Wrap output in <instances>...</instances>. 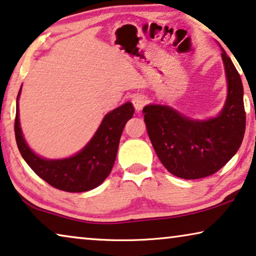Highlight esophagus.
Masks as SVG:
<instances>
[{
	"instance_id": "1",
	"label": "esophagus",
	"mask_w": 256,
	"mask_h": 256,
	"mask_svg": "<svg viewBox=\"0 0 256 256\" xmlns=\"http://www.w3.org/2000/svg\"><path fill=\"white\" fill-rule=\"evenodd\" d=\"M146 97L143 94H136L134 98H132V105H134L136 110H140L146 106Z\"/></svg>"
}]
</instances>
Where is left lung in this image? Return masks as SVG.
Instances as JSON below:
<instances>
[{"label": "left lung", "instance_id": "obj_1", "mask_svg": "<svg viewBox=\"0 0 256 256\" xmlns=\"http://www.w3.org/2000/svg\"><path fill=\"white\" fill-rule=\"evenodd\" d=\"M228 98L220 116L192 120L166 105L143 108L146 132L159 160L173 176L201 179L216 173L239 150L246 129L244 88L225 50Z\"/></svg>", "mask_w": 256, "mask_h": 256}]
</instances>
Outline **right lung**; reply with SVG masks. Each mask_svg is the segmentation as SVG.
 Here are the masks:
<instances>
[{
  "mask_svg": "<svg viewBox=\"0 0 256 256\" xmlns=\"http://www.w3.org/2000/svg\"><path fill=\"white\" fill-rule=\"evenodd\" d=\"M20 90L16 102L14 136L18 150L30 168L47 184L60 190L82 192L102 184L113 168L124 124L134 116L132 102H126L107 113L90 142L78 154L70 158L50 160L33 152L22 134L18 110Z\"/></svg>",
  "mask_w": 256,
  "mask_h": 256,
  "instance_id": "obj_1",
  "label": "right lung"
}]
</instances>
